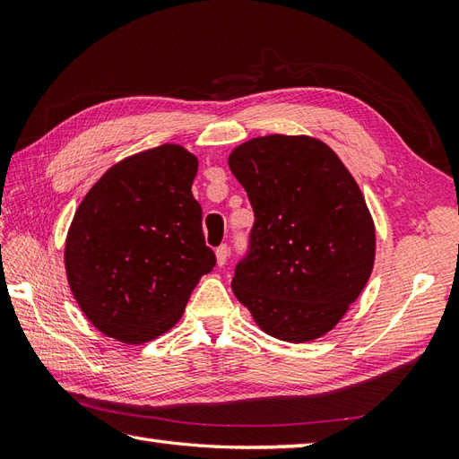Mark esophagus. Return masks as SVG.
<instances>
[{
    "label": "esophagus",
    "mask_w": 459,
    "mask_h": 459,
    "mask_svg": "<svg viewBox=\"0 0 459 459\" xmlns=\"http://www.w3.org/2000/svg\"><path fill=\"white\" fill-rule=\"evenodd\" d=\"M214 255H217V264L224 266L229 260V247L227 245H221L217 250H214Z\"/></svg>",
    "instance_id": "34e87169"
}]
</instances>
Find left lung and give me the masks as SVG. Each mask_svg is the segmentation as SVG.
Instances as JSON below:
<instances>
[{
    "label": "left lung",
    "instance_id": "1",
    "mask_svg": "<svg viewBox=\"0 0 459 459\" xmlns=\"http://www.w3.org/2000/svg\"><path fill=\"white\" fill-rule=\"evenodd\" d=\"M255 211L232 291L268 335L317 339L345 316L375 262V224L337 153L307 135H264L230 153Z\"/></svg>",
    "mask_w": 459,
    "mask_h": 459
}]
</instances>
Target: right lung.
Wrapping results in <instances>:
<instances>
[{"label":"right lung","instance_id":"obj_1","mask_svg":"<svg viewBox=\"0 0 459 459\" xmlns=\"http://www.w3.org/2000/svg\"><path fill=\"white\" fill-rule=\"evenodd\" d=\"M199 161L181 145L135 153L86 193L68 229V286L104 335L145 343L183 316L217 264L191 185Z\"/></svg>","mask_w":459,"mask_h":459}]
</instances>
